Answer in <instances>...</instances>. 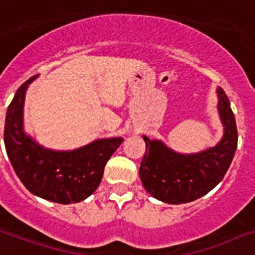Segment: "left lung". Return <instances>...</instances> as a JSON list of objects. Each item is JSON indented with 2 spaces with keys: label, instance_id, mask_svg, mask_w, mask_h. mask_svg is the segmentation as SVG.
<instances>
[{
  "label": "left lung",
  "instance_id": "obj_1",
  "mask_svg": "<svg viewBox=\"0 0 255 255\" xmlns=\"http://www.w3.org/2000/svg\"><path fill=\"white\" fill-rule=\"evenodd\" d=\"M218 112L225 126L220 143L197 154H178L161 141L143 135L146 150L139 177L149 194L166 203L191 202L208 194L222 181L238 142L236 117L228 96L218 88Z\"/></svg>",
  "mask_w": 255,
  "mask_h": 255
}]
</instances>
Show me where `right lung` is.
I'll list each match as a JSON object with an SVG mask.
<instances>
[{
  "label": "right lung",
  "instance_id": "obj_1",
  "mask_svg": "<svg viewBox=\"0 0 255 255\" xmlns=\"http://www.w3.org/2000/svg\"><path fill=\"white\" fill-rule=\"evenodd\" d=\"M35 77L19 86L7 108L3 130L7 157L30 193L57 203L80 202L100 186L106 162L124 139H98L73 151H53L35 143L22 130L25 92Z\"/></svg>",
  "mask_w": 255,
  "mask_h": 255
}]
</instances>
